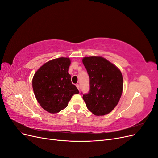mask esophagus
<instances>
[{
  "mask_svg": "<svg viewBox=\"0 0 158 158\" xmlns=\"http://www.w3.org/2000/svg\"><path fill=\"white\" fill-rule=\"evenodd\" d=\"M76 86L77 87V88H78V89H80V86H79V84H76Z\"/></svg>",
  "mask_w": 158,
  "mask_h": 158,
  "instance_id": "34e87169",
  "label": "esophagus"
}]
</instances>
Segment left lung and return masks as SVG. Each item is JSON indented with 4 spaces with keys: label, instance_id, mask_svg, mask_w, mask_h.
<instances>
[{
    "label": "left lung",
    "instance_id": "8db88e82",
    "mask_svg": "<svg viewBox=\"0 0 158 158\" xmlns=\"http://www.w3.org/2000/svg\"><path fill=\"white\" fill-rule=\"evenodd\" d=\"M82 63L89 78V91L83 95L86 107L95 115L107 114L116 107L122 95L121 72L101 56L84 57Z\"/></svg>",
    "mask_w": 158,
    "mask_h": 158
}]
</instances>
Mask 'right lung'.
<instances>
[{
  "mask_svg": "<svg viewBox=\"0 0 158 158\" xmlns=\"http://www.w3.org/2000/svg\"><path fill=\"white\" fill-rule=\"evenodd\" d=\"M69 58L49 60L37 70L32 86L38 103L51 113H56L67 107L69 102L79 91L71 82L69 74Z\"/></svg>",
  "mask_w": 158,
  "mask_h": 158,
  "instance_id": "add662e5",
  "label": "right lung"
}]
</instances>
